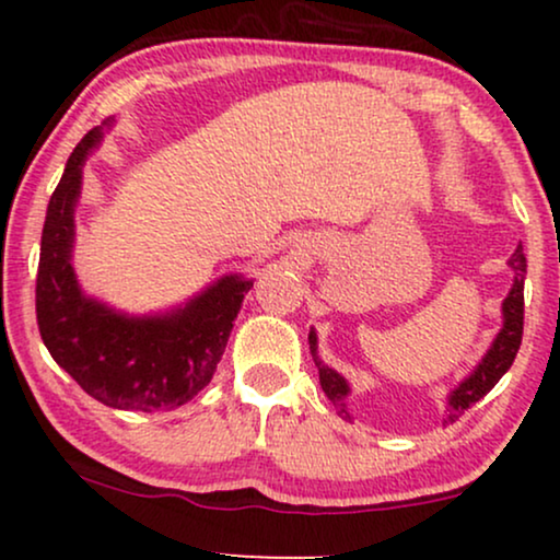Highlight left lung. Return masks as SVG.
<instances>
[{
	"label": "left lung",
	"instance_id": "left-lung-1",
	"mask_svg": "<svg viewBox=\"0 0 560 560\" xmlns=\"http://www.w3.org/2000/svg\"><path fill=\"white\" fill-rule=\"evenodd\" d=\"M510 267L515 270V285H512L510 295L504 298V303H502V313H504L502 331L497 334L492 349L487 351V357L481 359L471 377H466L462 385H458L454 393H451L446 412H443V425L456 423V420L462 418L474 402H479L481 397H485L489 389H492L497 382L502 380V374L510 370L512 362H515L520 343H523V318H525V293H523V290H525L527 262H525L523 244H520V247L515 249V255L510 257ZM308 343H311L313 362H316V366H318L320 389H324L328 400H331L336 408H339L341 416L349 418L347 402H343V397L349 395V385L343 382L341 374L328 370V366L316 357V334H313V331L308 334Z\"/></svg>",
	"mask_w": 560,
	"mask_h": 560
}]
</instances>
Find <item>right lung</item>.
I'll list each match as a JSON object with an SVG mask.
<instances>
[{"label": "right lung", "mask_w": 560, "mask_h": 560, "mask_svg": "<svg viewBox=\"0 0 560 560\" xmlns=\"http://www.w3.org/2000/svg\"><path fill=\"white\" fill-rule=\"evenodd\" d=\"M98 140L94 127L75 144L50 196L35 280L37 328L58 366L94 400L142 412L180 408L211 382L252 280L229 275L158 318H127L89 301L71 267L73 206L83 160Z\"/></svg>", "instance_id": "1"}]
</instances>
